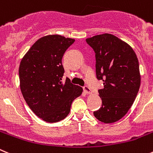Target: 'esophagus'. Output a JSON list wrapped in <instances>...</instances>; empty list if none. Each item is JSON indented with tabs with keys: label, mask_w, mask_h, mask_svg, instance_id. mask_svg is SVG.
Returning a JSON list of instances; mask_svg holds the SVG:
<instances>
[{
	"label": "esophagus",
	"mask_w": 153,
	"mask_h": 153,
	"mask_svg": "<svg viewBox=\"0 0 153 153\" xmlns=\"http://www.w3.org/2000/svg\"><path fill=\"white\" fill-rule=\"evenodd\" d=\"M83 90L86 94H91V90L90 89V88L88 85H85V86L83 87Z\"/></svg>",
	"instance_id": "1"
}]
</instances>
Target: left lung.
I'll return each mask as SVG.
<instances>
[{
	"mask_svg": "<svg viewBox=\"0 0 153 153\" xmlns=\"http://www.w3.org/2000/svg\"><path fill=\"white\" fill-rule=\"evenodd\" d=\"M85 40L95 52L97 79L104 82V88L98 90L102 107L94 116L104 123H115L128 113L139 91L137 57L127 43L113 34H99Z\"/></svg>",
	"mask_w": 153,
	"mask_h": 153,
	"instance_id": "1",
	"label": "left lung"
}]
</instances>
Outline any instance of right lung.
I'll list each match as a JSON object with an SVG mask.
<instances>
[{
	"mask_svg": "<svg viewBox=\"0 0 153 153\" xmlns=\"http://www.w3.org/2000/svg\"><path fill=\"white\" fill-rule=\"evenodd\" d=\"M75 40L49 34L37 40L20 62V89L30 110L46 123H57L68 116L71 104L82 88L67 78L62 59Z\"/></svg>",
	"mask_w": 153,
	"mask_h": 153,
	"instance_id": "1",
	"label": "right lung"
}]
</instances>
